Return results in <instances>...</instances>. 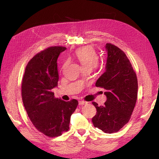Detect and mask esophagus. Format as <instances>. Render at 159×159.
<instances>
[{
    "label": "esophagus",
    "mask_w": 159,
    "mask_h": 159,
    "mask_svg": "<svg viewBox=\"0 0 159 159\" xmlns=\"http://www.w3.org/2000/svg\"><path fill=\"white\" fill-rule=\"evenodd\" d=\"M87 103H88V102H84V101H80V102H79V105H85V104H87Z\"/></svg>",
    "instance_id": "1"
}]
</instances>
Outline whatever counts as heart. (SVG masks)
Instances as JSON below:
<instances>
[{"mask_svg":"<svg viewBox=\"0 0 159 159\" xmlns=\"http://www.w3.org/2000/svg\"><path fill=\"white\" fill-rule=\"evenodd\" d=\"M75 56L83 69H93L99 63L98 53L91 46H86L79 49L76 52Z\"/></svg>","mask_w":159,"mask_h":159,"instance_id":"1","label":"heart"}]
</instances>
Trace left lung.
<instances>
[{"mask_svg":"<svg viewBox=\"0 0 159 159\" xmlns=\"http://www.w3.org/2000/svg\"><path fill=\"white\" fill-rule=\"evenodd\" d=\"M105 48L107 59L105 71L95 83L104 88L107 101L103 106L92 102L97 109L92 118L95 127L105 133L119 131L131 118L137 99L138 82L135 71L125 52L111 43Z\"/></svg>","mask_w":159,"mask_h":159,"instance_id":"1","label":"left lung"}]
</instances>
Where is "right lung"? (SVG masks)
<instances>
[{
    "label": "right lung",
    "mask_w": 159,
    "mask_h": 159,
    "mask_svg": "<svg viewBox=\"0 0 159 159\" xmlns=\"http://www.w3.org/2000/svg\"><path fill=\"white\" fill-rule=\"evenodd\" d=\"M63 46H51L38 53L28 61L21 91L24 106L38 131L50 137H58L70 127V117L78 102L56 98L52 89L59 80L57 60Z\"/></svg>",
    "instance_id": "obj_1"
}]
</instances>
